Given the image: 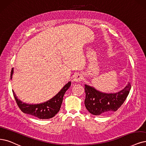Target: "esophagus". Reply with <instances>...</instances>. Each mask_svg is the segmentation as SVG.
Instances as JSON below:
<instances>
[{"label":"esophagus","mask_w":146,"mask_h":146,"mask_svg":"<svg viewBox=\"0 0 146 146\" xmlns=\"http://www.w3.org/2000/svg\"><path fill=\"white\" fill-rule=\"evenodd\" d=\"M83 79V76L80 73H76L73 76V81L75 82H79Z\"/></svg>","instance_id":"obj_1"}]
</instances>
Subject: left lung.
<instances>
[{"instance_id": "obj_1", "label": "left lung", "mask_w": 146, "mask_h": 146, "mask_svg": "<svg viewBox=\"0 0 146 146\" xmlns=\"http://www.w3.org/2000/svg\"><path fill=\"white\" fill-rule=\"evenodd\" d=\"M85 105L91 114L100 115L116 111L122 105L131 90L130 83L116 93L102 92L93 86L85 84Z\"/></svg>"}]
</instances>
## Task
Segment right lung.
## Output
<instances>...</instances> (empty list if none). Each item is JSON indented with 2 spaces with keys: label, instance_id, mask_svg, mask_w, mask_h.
<instances>
[{
  "label": "right lung",
  "instance_id": "1",
  "mask_svg": "<svg viewBox=\"0 0 146 146\" xmlns=\"http://www.w3.org/2000/svg\"><path fill=\"white\" fill-rule=\"evenodd\" d=\"M13 73L14 68H12L11 72V79H12ZM70 85H71V82L69 81L52 99L43 103L37 104L25 103L17 98L14 91H13V92L15 101L21 111L25 114L33 115L40 119H48L53 117L60 110L64 95L70 88Z\"/></svg>",
  "mask_w": 146,
  "mask_h": 146
}]
</instances>
